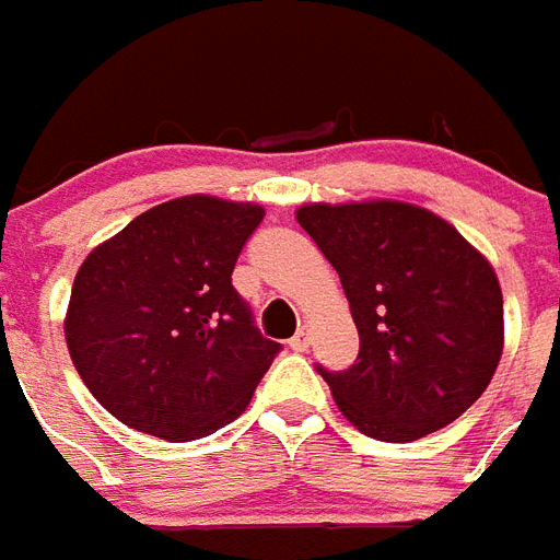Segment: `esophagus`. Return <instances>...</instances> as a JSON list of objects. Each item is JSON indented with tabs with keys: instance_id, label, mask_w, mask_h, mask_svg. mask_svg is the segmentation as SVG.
Masks as SVG:
<instances>
[{
	"instance_id": "34e87169",
	"label": "esophagus",
	"mask_w": 560,
	"mask_h": 560,
	"mask_svg": "<svg viewBox=\"0 0 560 560\" xmlns=\"http://www.w3.org/2000/svg\"><path fill=\"white\" fill-rule=\"evenodd\" d=\"M288 346H290V349H293V351H307V346H311V334H307L305 328H302V331H299L296 337H290Z\"/></svg>"
}]
</instances>
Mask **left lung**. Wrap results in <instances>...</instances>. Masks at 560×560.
Listing matches in <instances>:
<instances>
[{"label":"left lung","instance_id":"1","mask_svg":"<svg viewBox=\"0 0 560 560\" xmlns=\"http://www.w3.org/2000/svg\"><path fill=\"white\" fill-rule=\"evenodd\" d=\"M296 220L340 272L360 334L354 366H316L342 416L377 442H416L456 421L503 354L491 264L409 202H314Z\"/></svg>","mask_w":560,"mask_h":560}]
</instances>
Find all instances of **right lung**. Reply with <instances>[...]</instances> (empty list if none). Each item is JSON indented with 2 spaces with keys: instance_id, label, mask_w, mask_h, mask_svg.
<instances>
[{
  "instance_id": "add662e5",
  "label": "right lung",
  "mask_w": 560,
  "mask_h": 560,
  "mask_svg": "<svg viewBox=\"0 0 560 560\" xmlns=\"http://www.w3.org/2000/svg\"><path fill=\"white\" fill-rule=\"evenodd\" d=\"M261 206L206 194L153 206L92 249L74 276L66 346L121 424L191 442L235 421L281 342L232 288Z\"/></svg>"
}]
</instances>
